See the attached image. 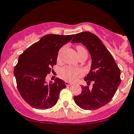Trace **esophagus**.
I'll use <instances>...</instances> for the list:
<instances>
[{
	"label": "esophagus",
	"mask_w": 134,
	"mask_h": 134,
	"mask_svg": "<svg viewBox=\"0 0 134 134\" xmlns=\"http://www.w3.org/2000/svg\"><path fill=\"white\" fill-rule=\"evenodd\" d=\"M65 85H67V86H71V85H72V83H69V82H68V81H65Z\"/></svg>",
	"instance_id": "obj_1"
}]
</instances>
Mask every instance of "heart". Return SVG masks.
I'll list each match as a JSON object with an SVG mask.
<instances>
[{"label":"heart","mask_w":134,"mask_h":134,"mask_svg":"<svg viewBox=\"0 0 134 134\" xmlns=\"http://www.w3.org/2000/svg\"><path fill=\"white\" fill-rule=\"evenodd\" d=\"M77 53L82 52V51H86L83 47L81 46H77ZM63 51H64V48H62L59 51L58 54V59H60L61 57L62 53ZM83 74V70L80 69H76L73 68V67H66L62 69L60 71V76L62 79H65L66 81H74L77 77H80Z\"/></svg>","instance_id":"1"}]
</instances>
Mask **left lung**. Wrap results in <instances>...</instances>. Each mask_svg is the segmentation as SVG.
<instances>
[{"instance_id": "obj_1", "label": "left lung", "mask_w": 134, "mask_h": 134, "mask_svg": "<svg viewBox=\"0 0 134 134\" xmlns=\"http://www.w3.org/2000/svg\"><path fill=\"white\" fill-rule=\"evenodd\" d=\"M72 43H81L88 50L92 58L90 70L85 77L87 85L82 86L81 93L74 97V102L81 109L93 110L106 105L112 99L121 83L120 70L114 58L100 39L90 32L76 34Z\"/></svg>"}]
</instances>
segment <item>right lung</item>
<instances>
[{
	"instance_id": "add662e5",
	"label": "right lung",
	"mask_w": 134,
	"mask_h": 134,
	"mask_svg": "<svg viewBox=\"0 0 134 134\" xmlns=\"http://www.w3.org/2000/svg\"><path fill=\"white\" fill-rule=\"evenodd\" d=\"M74 35L48 34L30 46L18 58L14 70L17 87L22 98L32 108L49 109L57 104L60 92L67 87L62 79L46 81L51 67L57 64L58 53Z\"/></svg>"
}]
</instances>
